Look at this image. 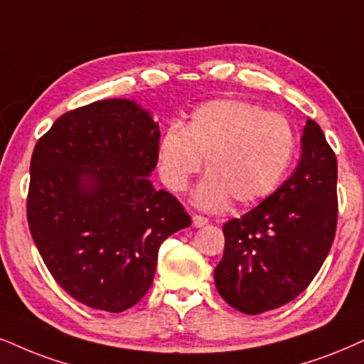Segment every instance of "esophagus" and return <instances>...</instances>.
Here are the masks:
<instances>
[{
    "label": "esophagus",
    "mask_w": 364,
    "mask_h": 364,
    "mask_svg": "<svg viewBox=\"0 0 364 364\" xmlns=\"http://www.w3.org/2000/svg\"><path fill=\"white\" fill-rule=\"evenodd\" d=\"M208 221H209V219L204 218V216H200V214H194V216H192V224H194L196 228L205 226V224H208Z\"/></svg>",
    "instance_id": "obj_1"
}]
</instances>
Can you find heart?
Here are the masks:
<instances>
[{"label": "heart", "mask_w": 364, "mask_h": 364, "mask_svg": "<svg viewBox=\"0 0 364 364\" xmlns=\"http://www.w3.org/2000/svg\"><path fill=\"white\" fill-rule=\"evenodd\" d=\"M295 154V133L280 113L241 100H216L199 106L189 123L172 124L159 145L161 181L183 192L205 159L208 175L196 192L204 209L230 203L250 205L270 196Z\"/></svg>", "instance_id": "obj_1"}]
</instances>
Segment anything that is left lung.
I'll list each match as a JSON object with an SVG mask.
<instances>
[{"label": "left lung", "mask_w": 364, "mask_h": 364, "mask_svg": "<svg viewBox=\"0 0 364 364\" xmlns=\"http://www.w3.org/2000/svg\"><path fill=\"white\" fill-rule=\"evenodd\" d=\"M338 160L307 119L294 173L262 204L223 226L224 255L214 270L219 295L236 311H273L311 285L338 226Z\"/></svg>", "instance_id": "8db88e82"}]
</instances>
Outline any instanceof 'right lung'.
Here are the masks:
<instances>
[{
    "instance_id": "right-lung-1",
    "label": "right lung",
    "mask_w": 364,
    "mask_h": 364,
    "mask_svg": "<svg viewBox=\"0 0 364 364\" xmlns=\"http://www.w3.org/2000/svg\"><path fill=\"white\" fill-rule=\"evenodd\" d=\"M160 132L133 101L62 114L30 161L26 219L53 280L84 306L123 312L154 284L159 248L191 216L148 175Z\"/></svg>"
}]
</instances>
